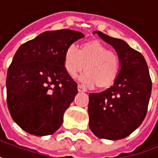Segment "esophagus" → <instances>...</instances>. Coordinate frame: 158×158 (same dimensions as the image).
<instances>
[{"label":"esophagus","instance_id":"esophagus-1","mask_svg":"<svg viewBox=\"0 0 158 158\" xmlns=\"http://www.w3.org/2000/svg\"><path fill=\"white\" fill-rule=\"evenodd\" d=\"M77 90H78V91H85L84 88H83L81 84H78V86H77Z\"/></svg>","mask_w":158,"mask_h":158}]
</instances>
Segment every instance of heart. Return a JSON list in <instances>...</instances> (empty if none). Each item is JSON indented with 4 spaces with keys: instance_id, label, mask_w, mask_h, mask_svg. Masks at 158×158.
<instances>
[{
    "instance_id": "1",
    "label": "heart",
    "mask_w": 158,
    "mask_h": 158,
    "mask_svg": "<svg viewBox=\"0 0 158 158\" xmlns=\"http://www.w3.org/2000/svg\"><path fill=\"white\" fill-rule=\"evenodd\" d=\"M64 67L71 77H75L84 68L85 74L81 77L83 83L105 89L115 82L120 70V59L116 52L93 40L82 44L80 50L75 45H69L64 54Z\"/></svg>"
}]
</instances>
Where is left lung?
Instances as JSON below:
<instances>
[{
  "mask_svg": "<svg viewBox=\"0 0 158 158\" xmlns=\"http://www.w3.org/2000/svg\"><path fill=\"white\" fill-rule=\"evenodd\" d=\"M94 34L113 46L121 69L114 85L99 93L89 94V125L98 138L120 139L130 135L145 119L152 82L140 52L123 40L99 31Z\"/></svg>",
  "mask_w": 158,
  "mask_h": 158,
  "instance_id": "obj_1",
  "label": "left lung"
}]
</instances>
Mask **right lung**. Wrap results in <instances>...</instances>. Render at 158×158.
<instances>
[{"mask_svg":"<svg viewBox=\"0 0 158 158\" xmlns=\"http://www.w3.org/2000/svg\"><path fill=\"white\" fill-rule=\"evenodd\" d=\"M70 29L44 32L22 44L8 69L7 104L12 119L36 136L51 135L77 94L64 67L67 48L83 37Z\"/></svg>","mask_w":158,"mask_h":158,"instance_id":"obj_1","label":"right lung"}]
</instances>
